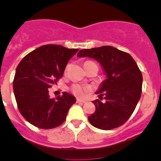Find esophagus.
Returning <instances> with one entry per match:
<instances>
[{"label": "esophagus", "instance_id": "1", "mask_svg": "<svg viewBox=\"0 0 161 161\" xmlns=\"http://www.w3.org/2000/svg\"><path fill=\"white\" fill-rule=\"evenodd\" d=\"M76 102H77V103H85V102H86V101L80 99V98H77V99H76Z\"/></svg>", "mask_w": 161, "mask_h": 161}]
</instances>
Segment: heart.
<instances>
[{
    "mask_svg": "<svg viewBox=\"0 0 161 161\" xmlns=\"http://www.w3.org/2000/svg\"><path fill=\"white\" fill-rule=\"evenodd\" d=\"M68 69V67L66 68V70ZM89 90V88L87 86H84L80 85H72V91L74 94L77 97H84L85 94Z\"/></svg>",
    "mask_w": 161,
    "mask_h": 161,
    "instance_id": "b5f03b06",
    "label": "heart"
}]
</instances>
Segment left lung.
<instances>
[{
	"label": "left lung",
	"mask_w": 161,
	"mask_h": 161,
	"mask_svg": "<svg viewBox=\"0 0 161 161\" xmlns=\"http://www.w3.org/2000/svg\"><path fill=\"white\" fill-rule=\"evenodd\" d=\"M77 57L94 59L102 65L106 79L101 84L97 94L106 102L93 101L96 110L88 119L93 126L111 130L128 120L140 99L143 76L130 54L110 46L80 50Z\"/></svg>",
	"instance_id": "8db88e82"
}]
</instances>
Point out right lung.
<instances>
[{
  "label": "right lung",
  "mask_w": 161,
  "mask_h": 161,
  "mask_svg": "<svg viewBox=\"0 0 161 161\" xmlns=\"http://www.w3.org/2000/svg\"><path fill=\"white\" fill-rule=\"evenodd\" d=\"M79 49H68L48 44L26 55L18 65L13 88L20 113L31 124L41 129H52L65 121L75 97L63 92L51 98L48 89L64 75L68 60Z\"/></svg>",
  "instance_id": "add662e5"
}]
</instances>
